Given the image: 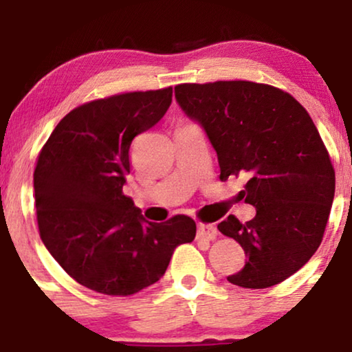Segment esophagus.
Here are the masks:
<instances>
[{
    "mask_svg": "<svg viewBox=\"0 0 352 352\" xmlns=\"http://www.w3.org/2000/svg\"><path fill=\"white\" fill-rule=\"evenodd\" d=\"M217 236V227L212 223H199L197 228V238L200 240H213Z\"/></svg>",
    "mask_w": 352,
    "mask_h": 352,
    "instance_id": "1",
    "label": "esophagus"
}]
</instances>
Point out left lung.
I'll list each match as a JSON object with an SVG mask.
<instances>
[{"mask_svg": "<svg viewBox=\"0 0 352 352\" xmlns=\"http://www.w3.org/2000/svg\"><path fill=\"white\" fill-rule=\"evenodd\" d=\"M175 98L215 147L220 180L245 173L241 192L256 208L218 223L245 252V266L227 280L263 289L308 263L321 245L334 199L331 157L308 111L288 92L252 80L179 84Z\"/></svg>", "mask_w": 352, "mask_h": 352, "instance_id": "8db88e82", "label": "left lung"}]
</instances>
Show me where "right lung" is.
<instances>
[{
    "label": "right lung",
    "mask_w": 352,
    "mask_h": 352,
    "mask_svg": "<svg viewBox=\"0 0 352 352\" xmlns=\"http://www.w3.org/2000/svg\"><path fill=\"white\" fill-rule=\"evenodd\" d=\"M172 92H124L78 106L38 155L39 236L60 268L96 293H139L164 276L177 246L195 238L193 218L152 223L122 192L132 140L162 119Z\"/></svg>",
    "instance_id": "add662e5"
}]
</instances>
